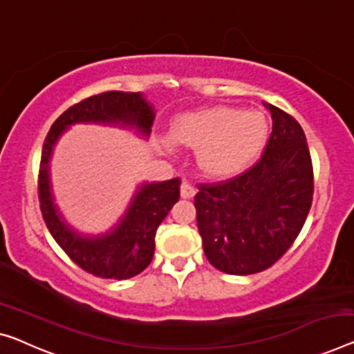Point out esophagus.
I'll list each match as a JSON object with an SVG mask.
<instances>
[{"instance_id": "esophagus-1", "label": "esophagus", "mask_w": 354, "mask_h": 354, "mask_svg": "<svg viewBox=\"0 0 354 354\" xmlns=\"http://www.w3.org/2000/svg\"><path fill=\"white\" fill-rule=\"evenodd\" d=\"M196 194V189L193 185H189L188 182H182L180 185V196L183 199H192Z\"/></svg>"}]
</instances>
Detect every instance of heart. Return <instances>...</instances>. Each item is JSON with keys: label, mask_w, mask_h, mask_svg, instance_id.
Wrapping results in <instances>:
<instances>
[{"label": "heart", "mask_w": 354, "mask_h": 354, "mask_svg": "<svg viewBox=\"0 0 354 354\" xmlns=\"http://www.w3.org/2000/svg\"><path fill=\"white\" fill-rule=\"evenodd\" d=\"M269 139V122L263 112L234 106H209L180 113L171 123V134L160 139L161 149L174 155L177 144L196 149V162L205 176L226 180L250 169Z\"/></svg>", "instance_id": "heart-1"}]
</instances>
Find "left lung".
<instances>
[{
    "mask_svg": "<svg viewBox=\"0 0 354 354\" xmlns=\"http://www.w3.org/2000/svg\"><path fill=\"white\" fill-rule=\"evenodd\" d=\"M264 106L272 134L261 160L231 180L199 185L194 196L205 257L231 275L257 274L283 257L312 205L313 167L304 129L281 109Z\"/></svg>",
    "mask_w": 354,
    "mask_h": 354,
    "instance_id": "obj_1",
    "label": "left lung"
}]
</instances>
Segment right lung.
I'll list each match as a JSON object with an SVG mask.
<instances>
[{"label": "right lung", "instance_id": "add662e5", "mask_svg": "<svg viewBox=\"0 0 354 354\" xmlns=\"http://www.w3.org/2000/svg\"><path fill=\"white\" fill-rule=\"evenodd\" d=\"M155 107L142 93L106 91L74 104L59 115L48 131L41 155L39 203L42 218L64 253L79 268L101 279L127 280L142 272L151 263L155 234L172 205L180 198V180L142 182L136 189L124 214L111 230L85 234L64 220L55 203L50 180V160L59 138L77 123L133 129L150 138Z\"/></svg>", "mask_w": 354, "mask_h": 354}]
</instances>
